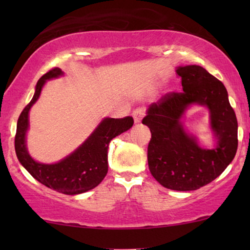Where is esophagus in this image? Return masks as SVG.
I'll return each instance as SVG.
<instances>
[{"mask_svg": "<svg viewBox=\"0 0 250 250\" xmlns=\"http://www.w3.org/2000/svg\"><path fill=\"white\" fill-rule=\"evenodd\" d=\"M143 116H145V110H143L142 108H139V109H135L134 111H133V118H134V123L135 124H138L142 121Z\"/></svg>", "mask_w": 250, "mask_h": 250, "instance_id": "obj_1", "label": "esophagus"}]
</instances>
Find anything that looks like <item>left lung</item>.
I'll return each instance as SVG.
<instances>
[{"mask_svg":"<svg viewBox=\"0 0 250 250\" xmlns=\"http://www.w3.org/2000/svg\"><path fill=\"white\" fill-rule=\"evenodd\" d=\"M183 92L168 93L153 102L142 124L150 128L148 165L163 187L176 191H192L220 176L233 160L238 148V122L221 81L196 64L177 67ZM192 104L210 111L215 138L211 149L203 148L184 127L182 118Z\"/></svg>","mask_w":250,"mask_h":250,"instance_id":"left-lung-1","label":"left lung"}]
</instances>
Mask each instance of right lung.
Returning <instances> with one entry per match:
<instances>
[{"mask_svg":"<svg viewBox=\"0 0 250 250\" xmlns=\"http://www.w3.org/2000/svg\"><path fill=\"white\" fill-rule=\"evenodd\" d=\"M63 71L53 68L37 82L35 93L19 116L17 123L15 149L20 164L34 179L44 186L64 194H80L94 189L108 173V146L116 136L133 126L132 117L102 119L92 134L70 155L54 164L39 163L32 158L26 146V134L29 127V110L39 100L46 81L60 77Z\"/></svg>","mask_w":250,"mask_h":250,"instance_id":"right-lung-1","label":"right lung"}]
</instances>
